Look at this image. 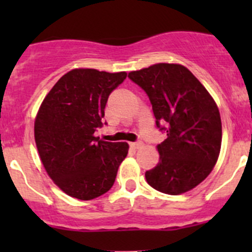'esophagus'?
Wrapping results in <instances>:
<instances>
[{
  "label": "esophagus",
  "instance_id": "1",
  "mask_svg": "<svg viewBox=\"0 0 252 252\" xmlns=\"http://www.w3.org/2000/svg\"><path fill=\"white\" fill-rule=\"evenodd\" d=\"M130 146L133 147V149H139V147L142 146V142L141 141H138V142H130Z\"/></svg>",
  "mask_w": 252,
  "mask_h": 252
}]
</instances>
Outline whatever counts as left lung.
<instances>
[{"label":"left lung","instance_id":"1","mask_svg":"<svg viewBox=\"0 0 252 252\" xmlns=\"http://www.w3.org/2000/svg\"><path fill=\"white\" fill-rule=\"evenodd\" d=\"M144 89L156 126L167 139L157 150L159 162L145 173L150 187L179 195L204 182L217 163L222 122L212 96L187 67L157 63L128 74Z\"/></svg>","mask_w":252,"mask_h":252}]
</instances>
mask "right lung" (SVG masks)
Instances as JSON below:
<instances>
[{"mask_svg":"<svg viewBox=\"0 0 252 252\" xmlns=\"http://www.w3.org/2000/svg\"><path fill=\"white\" fill-rule=\"evenodd\" d=\"M126 78V72L75 68L53 85L37 111L39 156L48 177L69 196L93 200L107 192L128 155L126 142L94 135L103 126L108 96Z\"/></svg>","mask_w":252,"mask_h":252,"instance_id":"add662e5","label":"right lung"}]
</instances>
